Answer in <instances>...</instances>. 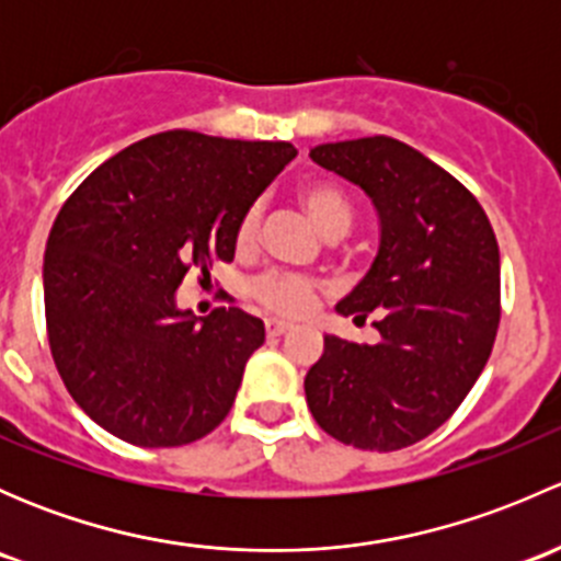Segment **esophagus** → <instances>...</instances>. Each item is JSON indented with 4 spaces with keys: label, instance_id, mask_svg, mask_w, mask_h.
Listing matches in <instances>:
<instances>
[{
    "label": "esophagus",
    "instance_id": "esophagus-1",
    "mask_svg": "<svg viewBox=\"0 0 561 561\" xmlns=\"http://www.w3.org/2000/svg\"><path fill=\"white\" fill-rule=\"evenodd\" d=\"M290 328V322L279 320V317H268V320H265V333H268V336H282V333H287Z\"/></svg>",
    "mask_w": 561,
    "mask_h": 561
}]
</instances>
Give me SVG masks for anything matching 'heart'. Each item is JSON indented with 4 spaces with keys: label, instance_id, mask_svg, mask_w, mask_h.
Listing matches in <instances>:
<instances>
[{
    "label": "heart",
    "instance_id": "1",
    "mask_svg": "<svg viewBox=\"0 0 561 561\" xmlns=\"http://www.w3.org/2000/svg\"><path fill=\"white\" fill-rule=\"evenodd\" d=\"M301 197L304 211L309 214V219L314 222V228L322 236H336L342 239L344 233L353 225V203L350 197L339 190L331 181H309L298 192ZM260 217H263V208L260 203H252L247 208L244 217H241L239 230H236V241L239 247H249L254 241L260 230ZM317 285L307 276H293V274H265L263 279L254 285V296L265 304L268 309L279 314H301L307 312L309 304L314 301Z\"/></svg>",
    "mask_w": 561,
    "mask_h": 561
}]
</instances>
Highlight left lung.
I'll use <instances>...</instances> for the list:
<instances>
[{
  "label": "left lung",
  "mask_w": 561,
  "mask_h": 561,
  "mask_svg": "<svg viewBox=\"0 0 561 561\" xmlns=\"http://www.w3.org/2000/svg\"><path fill=\"white\" fill-rule=\"evenodd\" d=\"M309 157L360 186L380 222L369 274L336 304L377 344L325 333L307 371L322 432L360 450H399L443 426L474 386L500 325V247L448 171L388 135L320 144Z\"/></svg>",
  "instance_id": "8db88e82"
}]
</instances>
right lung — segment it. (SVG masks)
I'll return each instance as SVG.
<instances>
[{"label": "right lung", "mask_w": 561, "mask_h": 561, "mask_svg": "<svg viewBox=\"0 0 561 561\" xmlns=\"http://www.w3.org/2000/svg\"><path fill=\"white\" fill-rule=\"evenodd\" d=\"M285 140L171 129L103 162L61 206L43 263L54 364L98 426L140 448H179L225 421L263 320L179 309L186 271L233 260L236 230L296 157Z\"/></svg>", "instance_id": "1"}]
</instances>
